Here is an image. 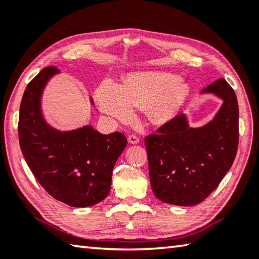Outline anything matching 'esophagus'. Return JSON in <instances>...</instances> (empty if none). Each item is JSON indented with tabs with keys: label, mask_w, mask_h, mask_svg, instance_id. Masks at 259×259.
<instances>
[{
	"label": "esophagus",
	"mask_w": 259,
	"mask_h": 259,
	"mask_svg": "<svg viewBox=\"0 0 259 259\" xmlns=\"http://www.w3.org/2000/svg\"><path fill=\"white\" fill-rule=\"evenodd\" d=\"M128 140H129L130 144H138L140 139H139L138 136L133 134V135H130V136L128 137Z\"/></svg>",
	"instance_id": "1"
}]
</instances>
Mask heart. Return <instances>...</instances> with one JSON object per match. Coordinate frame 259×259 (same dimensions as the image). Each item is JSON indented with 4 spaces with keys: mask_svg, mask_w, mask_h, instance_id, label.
<instances>
[{
    "mask_svg": "<svg viewBox=\"0 0 259 259\" xmlns=\"http://www.w3.org/2000/svg\"><path fill=\"white\" fill-rule=\"evenodd\" d=\"M186 86L171 75L151 73L137 76L124 86L106 80L100 86L96 98L105 113L119 120H129L134 108L149 106L155 120H164L183 101Z\"/></svg>",
    "mask_w": 259,
    "mask_h": 259,
    "instance_id": "1",
    "label": "heart"
}]
</instances>
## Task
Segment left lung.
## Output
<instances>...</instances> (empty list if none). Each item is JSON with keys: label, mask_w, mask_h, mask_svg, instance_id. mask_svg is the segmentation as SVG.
<instances>
[{"label": "left lung", "mask_w": 259, "mask_h": 259, "mask_svg": "<svg viewBox=\"0 0 259 259\" xmlns=\"http://www.w3.org/2000/svg\"><path fill=\"white\" fill-rule=\"evenodd\" d=\"M203 92L224 100L211 122L189 128L185 115L179 113L145 138L151 189L166 203H201L217 189L235 160L239 141L235 91L226 79L219 78Z\"/></svg>", "instance_id": "left-lung-1"}]
</instances>
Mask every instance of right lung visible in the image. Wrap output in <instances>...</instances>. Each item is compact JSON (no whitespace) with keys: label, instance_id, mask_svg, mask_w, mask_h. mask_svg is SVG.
I'll return each mask as SVG.
<instances>
[{"label":"right lung","instance_id":"add662e5","mask_svg":"<svg viewBox=\"0 0 259 259\" xmlns=\"http://www.w3.org/2000/svg\"><path fill=\"white\" fill-rule=\"evenodd\" d=\"M57 67L48 66L28 84L19 114V141L29 168L54 199L75 207L108 196L116 159L126 146L122 133L102 135L91 125L60 133L45 122L40 95Z\"/></svg>","mask_w":259,"mask_h":259}]
</instances>
